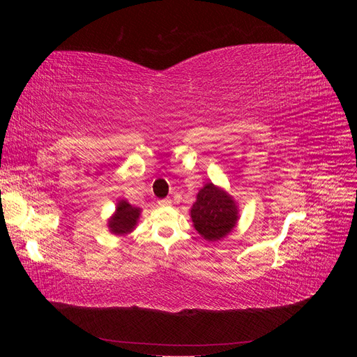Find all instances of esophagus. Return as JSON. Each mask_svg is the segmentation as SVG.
<instances>
[{
	"instance_id": "esophagus-1",
	"label": "esophagus",
	"mask_w": 357,
	"mask_h": 357,
	"mask_svg": "<svg viewBox=\"0 0 357 357\" xmlns=\"http://www.w3.org/2000/svg\"><path fill=\"white\" fill-rule=\"evenodd\" d=\"M158 204L160 205V207H167V205H171V199H169V198L160 199V201H158Z\"/></svg>"
}]
</instances>
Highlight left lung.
<instances>
[{"label":"left lung","mask_w":357,"mask_h":357,"mask_svg":"<svg viewBox=\"0 0 357 357\" xmlns=\"http://www.w3.org/2000/svg\"><path fill=\"white\" fill-rule=\"evenodd\" d=\"M193 226L205 240L218 241L228 235L238 220L236 202L222 188L207 183L190 208Z\"/></svg>","instance_id":"left-lung-1"}]
</instances>
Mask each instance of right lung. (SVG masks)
Returning a JSON list of instances; mask_svg holds the SVG:
<instances>
[{
    "instance_id": "obj_1",
    "label": "right lung",
    "mask_w": 357,
    "mask_h": 357,
    "mask_svg": "<svg viewBox=\"0 0 357 357\" xmlns=\"http://www.w3.org/2000/svg\"><path fill=\"white\" fill-rule=\"evenodd\" d=\"M139 213H142V210L132 207L128 201H119L114 214L109 219L110 232L116 235H125L132 232L139 219Z\"/></svg>"
}]
</instances>
